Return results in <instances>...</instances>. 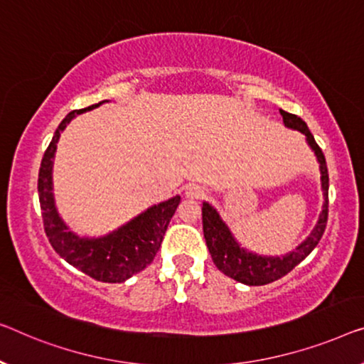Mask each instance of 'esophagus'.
I'll use <instances>...</instances> for the list:
<instances>
[{
    "label": "esophagus",
    "mask_w": 364,
    "mask_h": 364,
    "mask_svg": "<svg viewBox=\"0 0 364 364\" xmlns=\"http://www.w3.org/2000/svg\"><path fill=\"white\" fill-rule=\"evenodd\" d=\"M186 194L193 199H200L205 196V189L203 186H198V184H189L186 188Z\"/></svg>",
    "instance_id": "obj_1"
}]
</instances>
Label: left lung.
Listing matches in <instances>:
<instances>
[{
  "mask_svg": "<svg viewBox=\"0 0 364 364\" xmlns=\"http://www.w3.org/2000/svg\"><path fill=\"white\" fill-rule=\"evenodd\" d=\"M281 116H283L284 126L291 129H297L307 137V142L311 149L316 151V156L321 164V181L323 189V209L322 214L318 217V222L312 234L304 240L296 252H291L286 257H259V255H253L250 252L243 250L240 245L234 240L230 230L222 222V219L217 214V210L209 205L208 203L203 204V230L205 245L209 248L213 262L219 271L229 276V278L238 281V283L248 284V286H263L273 281L283 278L291 269H294L304 258L311 253L321 238L327 227V217H328V170L327 164H325L323 151L318 147L316 139L309 130L307 124L297 117L296 114L286 112L279 109Z\"/></svg>",
  "mask_w": 364,
  "mask_h": 364,
  "instance_id": "obj_1",
  "label": "left lung"
}]
</instances>
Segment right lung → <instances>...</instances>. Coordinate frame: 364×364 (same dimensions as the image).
Segmentation results:
<instances>
[{"label": "right lung", "mask_w": 364, "mask_h": 364, "mask_svg": "<svg viewBox=\"0 0 364 364\" xmlns=\"http://www.w3.org/2000/svg\"><path fill=\"white\" fill-rule=\"evenodd\" d=\"M105 101L97 102L85 109L72 111L60 122V126L53 134L52 142L43 154L39 181L41 213L46 235L60 257L72 267L83 271L101 283H122L130 276L137 274L154 262L156 252L161 245L166 227L170 224L173 214L180 204L181 198L175 196L171 199L151 205L145 213L135 217L129 224L102 238H80L72 232H68L57 214L55 204L52 196V164L53 155L57 150V142L60 139V132L67 127L72 119L85 111L95 109Z\"/></svg>", "instance_id": "right-lung-1"}]
</instances>
